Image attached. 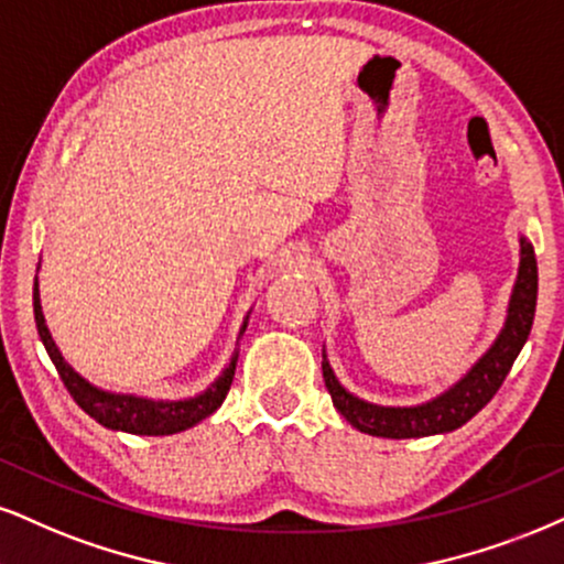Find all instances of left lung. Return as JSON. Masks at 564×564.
<instances>
[{
    "label": "left lung",
    "instance_id": "obj_1",
    "mask_svg": "<svg viewBox=\"0 0 564 564\" xmlns=\"http://www.w3.org/2000/svg\"><path fill=\"white\" fill-rule=\"evenodd\" d=\"M536 253H533V246L525 235H520L518 276L512 284L510 303H507L502 329H499L495 343L486 347L484 356L455 384L436 398L419 402V405H377V402L358 398L339 384L335 368L329 366L324 350L322 371L332 402L350 426L371 436H387V440H419V436L449 434V431L460 429L495 398L520 350H523L525 339L531 335L533 314H536Z\"/></svg>",
    "mask_w": 564,
    "mask_h": 564
}]
</instances>
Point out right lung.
I'll return each mask as SVG.
<instances>
[{"label": "right lung", "instance_id": "right-lung-1", "mask_svg": "<svg viewBox=\"0 0 564 564\" xmlns=\"http://www.w3.org/2000/svg\"><path fill=\"white\" fill-rule=\"evenodd\" d=\"M41 269V263H39ZM33 316H36V329L41 343H44L48 358L57 366L62 381H65L67 392L73 394V400L86 410L94 421H99L104 429L124 431V434H138V436H170L180 434V431L196 426L204 419L217 410L225 402L229 384L235 379V366H238V347H235L229 364L221 368L217 379L208 384L204 392H198L196 398H183V400H156V398H143V394H128V392H109L90 384L86 377H80L73 366L67 364L65 356L59 352L57 343L52 339L48 332L44 311H41V293H39V276L33 282ZM250 318V311L242 318V326L238 332V343L242 339Z\"/></svg>", "mask_w": 564, "mask_h": 564}]
</instances>
